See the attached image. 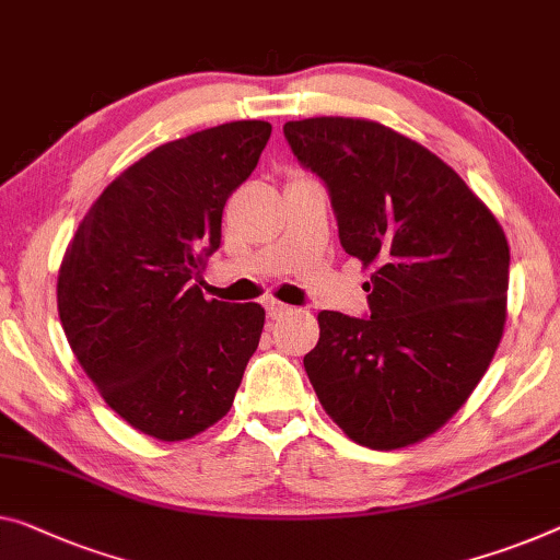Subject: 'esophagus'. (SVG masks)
<instances>
[{
  "label": "esophagus",
  "mask_w": 560,
  "mask_h": 560,
  "mask_svg": "<svg viewBox=\"0 0 560 560\" xmlns=\"http://www.w3.org/2000/svg\"><path fill=\"white\" fill-rule=\"evenodd\" d=\"M264 308H266V316H269V319H281L283 314L291 312L287 304L277 302V299H264Z\"/></svg>",
  "instance_id": "obj_1"
}]
</instances>
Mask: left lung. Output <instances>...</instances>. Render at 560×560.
<instances>
[{"instance_id": "obj_1", "label": "left lung", "mask_w": 560, "mask_h": 560, "mask_svg": "<svg viewBox=\"0 0 560 560\" xmlns=\"http://www.w3.org/2000/svg\"><path fill=\"white\" fill-rule=\"evenodd\" d=\"M283 136L327 183L345 252L374 269L370 316H316L308 382L347 438L415 445L460 410L503 337L505 233L447 163L385 125L308 118Z\"/></svg>"}]
</instances>
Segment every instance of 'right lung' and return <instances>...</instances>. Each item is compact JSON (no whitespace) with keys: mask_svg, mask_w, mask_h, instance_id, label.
I'll return each instance as SVG.
<instances>
[{"mask_svg":"<svg viewBox=\"0 0 560 560\" xmlns=\"http://www.w3.org/2000/svg\"><path fill=\"white\" fill-rule=\"evenodd\" d=\"M269 136V122L236 120L158 145L100 194L67 246V341L107 407L143 435L178 442L219 422L256 352L264 308L206 302L194 281Z\"/></svg>","mask_w":560,"mask_h":560,"instance_id":"right-lung-1","label":"right lung"}]
</instances>
